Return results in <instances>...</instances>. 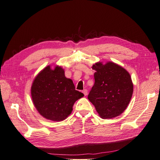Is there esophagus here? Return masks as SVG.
<instances>
[{"mask_svg": "<svg viewBox=\"0 0 160 160\" xmlns=\"http://www.w3.org/2000/svg\"><path fill=\"white\" fill-rule=\"evenodd\" d=\"M83 94L86 96L87 95H88V90H87V89H84V90L83 91Z\"/></svg>", "mask_w": 160, "mask_h": 160, "instance_id": "obj_1", "label": "esophagus"}]
</instances>
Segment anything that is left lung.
<instances>
[{"mask_svg": "<svg viewBox=\"0 0 160 160\" xmlns=\"http://www.w3.org/2000/svg\"><path fill=\"white\" fill-rule=\"evenodd\" d=\"M95 71V83L88 95L103 119L120 115L128 106L133 91L132 77L123 67L113 62H98L92 66Z\"/></svg>", "mask_w": 160, "mask_h": 160, "instance_id": "left-lung-1", "label": "left lung"}]
</instances>
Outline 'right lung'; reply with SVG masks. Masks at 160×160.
<instances>
[{"mask_svg":"<svg viewBox=\"0 0 160 160\" xmlns=\"http://www.w3.org/2000/svg\"><path fill=\"white\" fill-rule=\"evenodd\" d=\"M32 103L41 115L53 122H61L71 113L77 100L83 93L75 90L73 82L67 78L61 66L48 65L34 79L31 89Z\"/></svg>","mask_w":160,"mask_h":160,"instance_id":"add662e5","label":"right lung"}]
</instances>
